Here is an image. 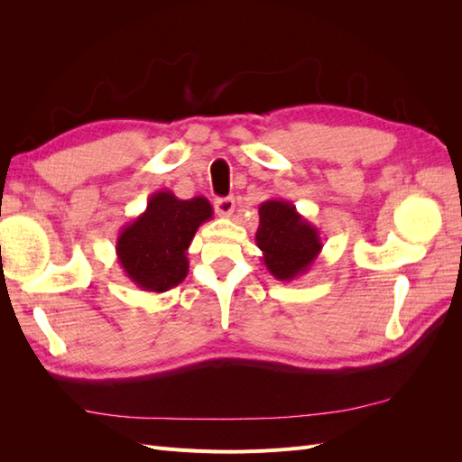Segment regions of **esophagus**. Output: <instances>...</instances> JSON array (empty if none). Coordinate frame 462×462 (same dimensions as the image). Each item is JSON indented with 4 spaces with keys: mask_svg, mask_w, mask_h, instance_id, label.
Returning <instances> with one entry per match:
<instances>
[{
    "mask_svg": "<svg viewBox=\"0 0 462 462\" xmlns=\"http://www.w3.org/2000/svg\"><path fill=\"white\" fill-rule=\"evenodd\" d=\"M214 208H216L217 216L229 217V216L235 212V200H233L231 197H227V199H216Z\"/></svg>",
    "mask_w": 462,
    "mask_h": 462,
    "instance_id": "esophagus-1",
    "label": "esophagus"
}]
</instances>
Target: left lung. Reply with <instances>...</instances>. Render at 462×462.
<instances>
[{
    "label": "left lung",
    "mask_w": 462,
    "mask_h": 462,
    "mask_svg": "<svg viewBox=\"0 0 462 462\" xmlns=\"http://www.w3.org/2000/svg\"><path fill=\"white\" fill-rule=\"evenodd\" d=\"M258 214L256 245L268 272L279 282H292L309 272L324 248L318 227L283 199L262 202Z\"/></svg>",
    "instance_id": "left-lung-1"
}]
</instances>
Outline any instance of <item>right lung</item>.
Instances as JSON below:
<instances>
[{
    "instance_id": "right-lung-1",
    "label": "right lung",
    "mask_w": 462,
    "mask_h": 462,
    "mask_svg": "<svg viewBox=\"0 0 462 462\" xmlns=\"http://www.w3.org/2000/svg\"><path fill=\"white\" fill-rule=\"evenodd\" d=\"M212 216L204 197L180 200L171 190L153 192L144 212L117 236L116 253L125 275L148 292L177 287L189 273L187 250L194 233Z\"/></svg>"
}]
</instances>
